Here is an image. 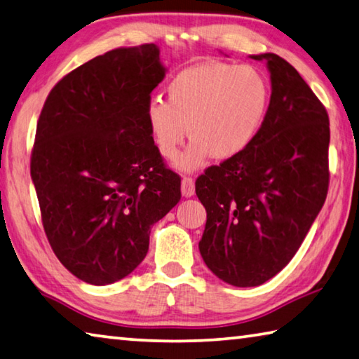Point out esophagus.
Here are the masks:
<instances>
[{"mask_svg": "<svg viewBox=\"0 0 359 359\" xmlns=\"http://www.w3.org/2000/svg\"><path fill=\"white\" fill-rule=\"evenodd\" d=\"M182 194L185 198H191L194 194V179L193 177H184L182 179Z\"/></svg>", "mask_w": 359, "mask_h": 359, "instance_id": "34e87169", "label": "esophagus"}]
</instances>
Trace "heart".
Instances as JSON below:
<instances>
[{"label": "heart", "mask_w": 359, "mask_h": 359, "mask_svg": "<svg viewBox=\"0 0 359 359\" xmlns=\"http://www.w3.org/2000/svg\"><path fill=\"white\" fill-rule=\"evenodd\" d=\"M269 102V83L257 69L205 62L179 72L168 84V100L152 97L146 122L168 160L177 157L190 135L193 141L177 168L193 171L210 154L229 160L246 151L260 132Z\"/></svg>", "instance_id": "b5f03b06"}]
</instances>
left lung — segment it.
Returning <instances> with one entry per match:
<instances>
[{
    "label": "left lung",
    "mask_w": 359,
    "mask_h": 359,
    "mask_svg": "<svg viewBox=\"0 0 359 359\" xmlns=\"http://www.w3.org/2000/svg\"><path fill=\"white\" fill-rule=\"evenodd\" d=\"M251 57L265 61L271 76L260 132L246 151L196 179L207 210L201 256L215 275L237 287L264 284L290 262L330 185L323 103L281 56Z\"/></svg>",
    "instance_id": "obj_1"
}]
</instances>
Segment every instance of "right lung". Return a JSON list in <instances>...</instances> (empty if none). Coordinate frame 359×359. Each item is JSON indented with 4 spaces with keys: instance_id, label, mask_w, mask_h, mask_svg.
I'll list each match as a JSON object with an SVG mask.
<instances>
[{
    "instance_id": "obj_1",
    "label": "right lung",
    "mask_w": 359,
    "mask_h": 359,
    "mask_svg": "<svg viewBox=\"0 0 359 359\" xmlns=\"http://www.w3.org/2000/svg\"><path fill=\"white\" fill-rule=\"evenodd\" d=\"M165 78L155 43L121 47L72 70L50 90L31 152L45 236L78 279L107 285L149 250L152 224L182 198L146 122Z\"/></svg>"
}]
</instances>
